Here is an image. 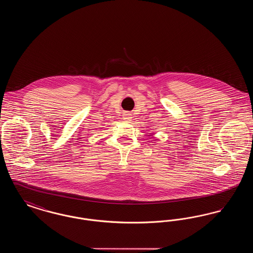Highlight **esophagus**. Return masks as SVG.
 Segmentation results:
<instances>
[{
	"label": "esophagus",
	"instance_id": "esophagus-1",
	"mask_svg": "<svg viewBox=\"0 0 253 253\" xmlns=\"http://www.w3.org/2000/svg\"><path fill=\"white\" fill-rule=\"evenodd\" d=\"M123 121H125L126 122H130L132 121V114L129 112H125L123 114Z\"/></svg>",
	"mask_w": 253,
	"mask_h": 253
}]
</instances>
